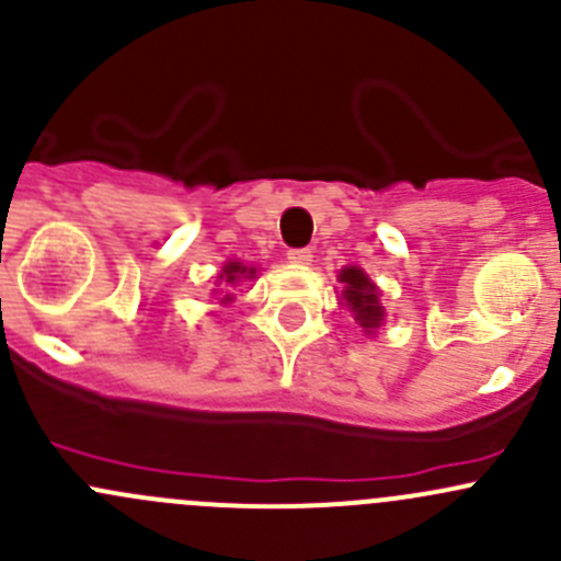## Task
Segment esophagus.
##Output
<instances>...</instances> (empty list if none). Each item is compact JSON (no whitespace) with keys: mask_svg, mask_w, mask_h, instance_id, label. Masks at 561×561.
<instances>
[{"mask_svg":"<svg viewBox=\"0 0 561 561\" xmlns=\"http://www.w3.org/2000/svg\"><path fill=\"white\" fill-rule=\"evenodd\" d=\"M287 260L298 265H309L312 263V249L301 247V249H287Z\"/></svg>","mask_w":561,"mask_h":561,"instance_id":"obj_1","label":"esophagus"}]
</instances>
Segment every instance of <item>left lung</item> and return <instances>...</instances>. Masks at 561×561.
<instances>
[{
  "label": "left lung",
  "mask_w": 561,
  "mask_h": 561,
  "mask_svg": "<svg viewBox=\"0 0 561 561\" xmlns=\"http://www.w3.org/2000/svg\"><path fill=\"white\" fill-rule=\"evenodd\" d=\"M339 282H344V301H347L350 312L355 314V320L360 322V328L366 331H375L382 322V307L377 301V287L375 282H369V276L360 268H344L339 274Z\"/></svg>",
  "instance_id": "8db88e82"
}]
</instances>
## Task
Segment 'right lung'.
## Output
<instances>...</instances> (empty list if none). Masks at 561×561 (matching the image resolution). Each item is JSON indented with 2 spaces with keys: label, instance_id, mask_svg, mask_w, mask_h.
Masks as SVG:
<instances>
[{
  "label": "right lung",
  "instance_id": "1",
  "mask_svg": "<svg viewBox=\"0 0 561 561\" xmlns=\"http://www.w3.org/2000/svg\"><path fill=\"white\" fill-rule=\"evenodd\" d=\"M249 276H254V268H247L244 263H233V260H230L222 268V274H219V279H225L228 285H236V282L249 279ZM225 301H230V296H225Z\"/></svg>",
  "mask_w": 561,
  "mask_h": 561
}]
</instances>
